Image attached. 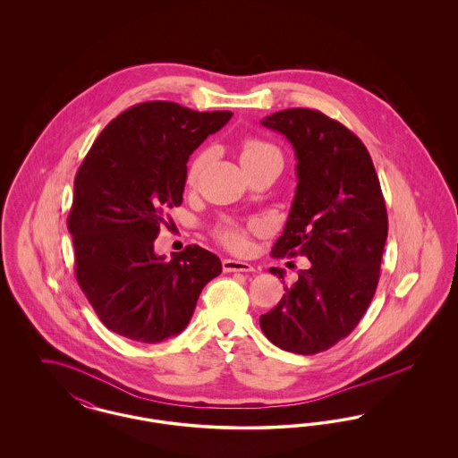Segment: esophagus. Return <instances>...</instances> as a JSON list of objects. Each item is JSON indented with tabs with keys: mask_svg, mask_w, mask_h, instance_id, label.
<instances>
[{
	"mask_svg": "<svg viewBox=\"0 0 458 458\" xmlns=\"http://www.w3.org/2000/svg\"><path fill=\"white\" fill-rule=\"evenodd\" d=\"M223 271H226V273H249V271H254V266L245 261L223 259Z\"/></svg>",
	"mask_w": 458,
	"mask_h": 458,
	"instance_id": "34e87169",
	"label": "esophagus"
}]
</instances>
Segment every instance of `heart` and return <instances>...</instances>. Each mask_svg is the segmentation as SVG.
I'll use <instances>...</instances> for the list:
<instances>
[{"instance_id":"obj_1","label":"heart","mask_w":458,"mask_h":458,"mask_svg":"<svg viewBox=\"0 0 458 458\" xmlns=\"http://www.w3.org/2000/svg\"><path fill=\"white\" fill-rule=\"evenodd\" d=\"M269 156H280V154H278L275 146H271V144H267L264 140L249 137V139H243L240 142L239 157L243 170L252 168L254 165H258L259 161L269 157ZM202 165H204V156H197L196 159L192 161L191 168H189V174H187V180H189L191 185L196 182L197 176H199L200 170H202ZM218 235L221 242L226 247H230V249L239 250V249L245 245V230L240 228L237 225H225V226H221Z\"/></svg>"}]
</instances>
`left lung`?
I'll return each mask as SVG.
<instances>
[{
  "instance_id": "left-lung-1",
  "label": "left lung",
  "mask_w": 458,
  "mask_h": 458,
  "mask_svg": "<svg viewBox=\"0 0 458 458\" xmlns=\"http://www.w3.org/2000/svg\"><path fill=\"white\" fill-rule=\"evenodd\" d=\"M297 157V189L275 258H307L284 299L259 318L266 338L310 355L349 336L374 297L388 237L386 206L360 139L318 109L276 111L261 120ZM284 278V269L271 267Z\"/></svg>"
}]
</instances>
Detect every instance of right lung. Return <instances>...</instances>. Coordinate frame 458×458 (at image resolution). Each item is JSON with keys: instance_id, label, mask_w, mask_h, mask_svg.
I'll list each match as a JSON object with an SVG mask.
<instances>
[{"instance_id": "add662e5", "label": "right lung", "mask_w": 458, "mask_h": 458, "mask_svg": "<svg viewBox=\"0 0 458 458\" xmlns=\"http://www.w3.org/2000/svg\"><path fill=\"white\" fill-rule=\"evenodd\" d=\"M232 114L140 103L109 122L82 161L68 215L75 276L116 335L157 344L182 333L221 273L218 256L199 245L166 261L154 240L170 228L165 213L182 204L189 156Z\"/></svg>"}]
</instances>
